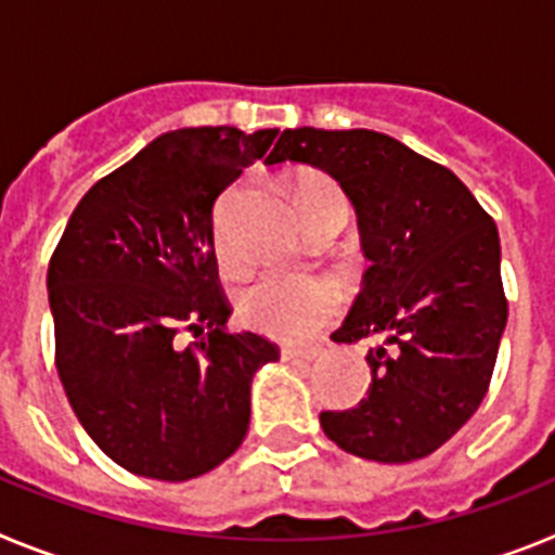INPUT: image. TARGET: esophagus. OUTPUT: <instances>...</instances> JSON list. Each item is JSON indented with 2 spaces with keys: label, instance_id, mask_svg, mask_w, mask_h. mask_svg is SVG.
I'll return each mask as SVG.
<instances>
[{
  "label": "esophagus",
  "instance_id": "esophagus-1",
  "mask_svg": "<svg viewBox=\"0 0 555 555\" xmlns=\"http://www.w3.org/2000/svg\"><path fill=\"white\" fill-rule=\"evenodd\" d=\"M320 352L322 347H283L281 356L283 361H313Z\"/></svg>",
  "mask_w": 555,
  "mask_h": 555
}]
</instances>
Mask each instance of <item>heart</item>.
Returning a JSON list of instances; mask_svg holds the SVG:
<instances>
[{"instance_id":"b5f03b06","label":"heart","mask_w":555,"mask_h":555,"mask_svg":"<svg viewBox=\"0 0 555 555\" xmlns=\"http://www.w3.org/2000/svg\"><path fill=\"white\" fill-rule=\"evenodd\" d=\"M292 194L306 224L313 217L325 214L327 208L347 205L341 189L317 171L297 175L292 183ZM217 253L219 261L228 269L242 263L222 222L217 224ZM338 306H341V288L333 278L313 272H286V269L261 272L235 297V313L249 331L283 338V341H302V338L313 336L333 320Z\"/></svg>"}]
</instances>
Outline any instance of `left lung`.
Instances as JSON below:
<instances>
[{"instance_id": "8db88e82", "label": "left lung", "mask_w": 555, "mask_h": 555, "mask_svg": "<svg viewBox=\"0 0 555 555\" xmlns=\"http://www.w3.org/2000/svg\"><path fill=\"white\" fill-rule=\"evenodd\" d=\"M327 171L358 214L364 288L333 341L370 338L356 409L322 411L331 442L403 464L442 448L487 397L508 300L494 219L442 164L375 130H283L267 164Z\"/></svg>"}]
</instances>
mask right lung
<instances>
[{
    "instance_id": "1",
    "label": "right lung",
    "mask_w": 555,
    "mask_h": 555,
    "mask_svg": "<svg viewBox=\"0 0 555 555\" xmlns=\"http://www.w3.org/2000/svg\"><path fill=\"white\" fill-rule=\"evenodd\" d=\"M274 135L164 132L88 189L49 258L57 375L82 428L127 473L197 478L247 436L253 375L281 350L228 331L214 205Z\"/></svg>"
}]
</instances>
